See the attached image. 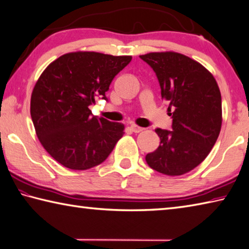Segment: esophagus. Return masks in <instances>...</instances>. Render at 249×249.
Here are the masks:
<instances>
[{
	"label": "esophagus",
	"instance_id": "34e87169",
	"mask_svg": "<svg viewBox=\"0 0 249 249\" xmlns=\"http://www.w3.org/2000/svg\"><path fill=\"white\" fill-rule=\"evenodd\" d=\"M130 129H132L134 133H140V132H142V130H143L144 128L139 127V126L135 125V124H132V125H130Z\"/></svg>",
	"mask_w": 249,
	"mask_h": 249
}]
</instances>
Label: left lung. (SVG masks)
<instances>
[{
    "mask_svg": "<svg viewBox=\"0 0 249 249\" xmlns=\"http://www.w3.org/2000/svg\"><path fill=\"white\" fill-rule=\"evenodd\" d=\"M159 81L161 97L169 101L172 130L157 128L160 146L146 156L147 164L165 175H182L209 155L222 124L218 84L209 71L175 52L140 55Z\"/></svg>",
    "mask_w": 249,
    "mask_h": 249,
    "instance_id": "left-lung-1",
    "label": "left lung"
}]
</instances>
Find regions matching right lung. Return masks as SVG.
Returning <instances> with one entry per match:
<instances>
[{
	"mask_svg": "<svg viewBox=\"0 0 249 249\" xmlns=\"http://www.w3.org/2000/svg\"><path fill=\"white\" fill-rule=\"evenodd\" d=\"M132 56L97 52L67 53L52 62L36 84L30 114L43 148L71 170H88L110 156L124 125L92 115L89 107L105 99L113 78Z\"/></svg>",
	"mask_w": 249,
	"mask_h": 249,
	"instance_id": "right-lung-1",
	"label": "right lung"
}]
</instances>
